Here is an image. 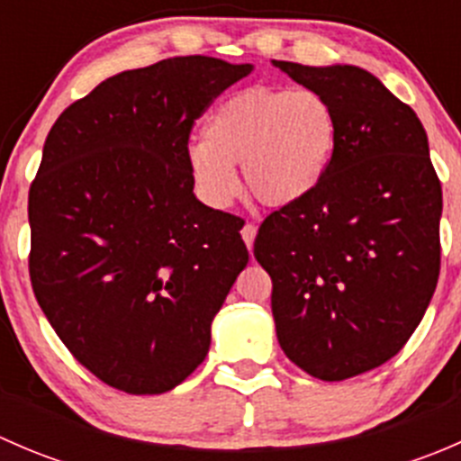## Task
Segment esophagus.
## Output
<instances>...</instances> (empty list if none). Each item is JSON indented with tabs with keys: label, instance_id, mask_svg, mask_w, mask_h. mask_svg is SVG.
<instances>
[{
	"label": "esophagus",
	"instance_id": "34e87169",
	"mask_svg": "<svg viewBox=\"0 0 461 461\" xmlns=\"http://www.w3.org/2000/svg\"><path fill=\"white\" fill-rule=\"evenodd\" d=\"M240 236H243V240H245V245H248V249H252L254 239H257V227H254L252 222H245L243 230H240Z\"/></svg>",
	"mask_w": 461,
	"mask_h": 461
}]
</instances>
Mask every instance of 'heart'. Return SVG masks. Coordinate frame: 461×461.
I'll return each instance as SVG.
<instances>
[{
  "mask_svg": "<svg viewBox=\"0 0 461 461\" xmlns=\"http://www.w3.org/2000/svg\"><path fill=\"white\" fill-rule=\"evenodd\" d=\"M337 113L314 88L249 86L216 106L187 165L198 196L227 207L245 189L265 207H292L312 196L337 144Z\"/></svg>",
  "mask_w": 461,
  "mask_h": 461,
  "instance_id": "heart-1",
  "label": "heart"
}]
</instances>
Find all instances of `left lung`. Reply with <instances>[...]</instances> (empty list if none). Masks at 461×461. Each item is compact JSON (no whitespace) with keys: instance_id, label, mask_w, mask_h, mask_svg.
Wrapping results in <instances>:
<instances>
[{"instance_id":"obj_1","label":"left lung","mask_w":461,"mask_h":461,"mask_svg":"<svg viewBox=\"0 0 461 461\" xmlns=\"http://www.w3.org/2000/svg\"><path fill=\"white\" fill-rule=\"evenodd\" d=\"M272 64L328 97L339 133L323 183L260 225L254 257L272 276L287 359L343 381L393 359L424 319L439 276L441 185L417 113L373 73Z\"/></svg>"}]
</instances>
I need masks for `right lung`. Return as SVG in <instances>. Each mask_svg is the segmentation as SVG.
<instances>
[{
    "label": "right lung",
    "mask_w": 461,
    "mask_h": 461,
    "mask_svg": "<svg viewBox=\"0 0 461 461\" xmlns=\"http://www.w3.org/2000/svg\"><path fill=\"white\" fill-rule=\"evenodd\" d=\"M254 64L169 58L100 82L46 136L29 194L31 283L85 368L160 394L209 352L249 254L240 218L194 194L192 124Z\"/></svg>",
    "instance_id": "obj_1"
}]
</instances>
